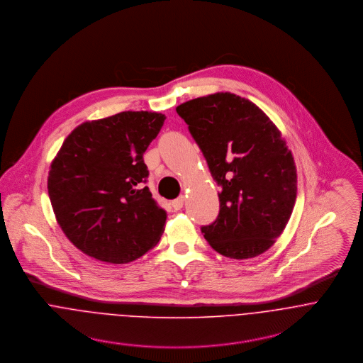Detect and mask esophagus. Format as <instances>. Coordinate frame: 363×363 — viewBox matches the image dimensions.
<instances>
[{
	"mask_svg": "<svg viewBox=\"0 0 363 363\" xmlns=\"http://www.w3.org/2000/svg\"><path fill=\"white\" fill-rule=\"evenodd\" d=\"M184 201H185L184 196H179V198H177V199L171 201V204H172L174 210H181L184 207Z\"/></svg>",
	"mask_w": 363,
	"mask_h": 363,
	"instance_id": "34e87169",
	"label": "esophagus"
}]
</instances>
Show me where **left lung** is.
I'll return each instance as SVG.
<instances>
[{
	"label": "left lung",
	"instance_id": "1",
	"mask_svg": "<svg viewBox=\"0 0 363 363\" xmlns=\"http://www.w3.org/2000/svg\"><path fill=\"white\" fill-rule=\"evenodd\" d=\"M221 186L217 218L201 227L231 259L266 252L281 235L296 199V169L277 126L252 101L216 93L177 107Z\"/></svg>",
	"mask_w": 363,
	"mask_h": 363
}]
</instances>
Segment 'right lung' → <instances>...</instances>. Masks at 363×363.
I'll return each instance as SVG.
<instances>
[{
  "label": "right lung",
  "instance_id": "1",
  "mask_svg": "<svg viewBox=\"0 0 363 363\" xmlns=\"http://www.w3.org/2000/svg\"><path fill=\"white\" fill-rule=\"evenodd\" d=\"M165 117L123 111L79 125L48 172V196L60 227L87 256L122 264L162 237L167 211L145 184L143 155Z\"/></svg>",
  "mask_w": 363,
  "mask_h": 363
}]
</instances>
